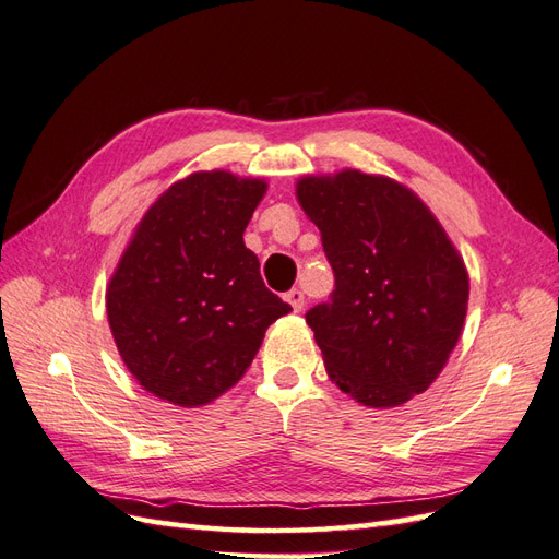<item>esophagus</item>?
Returning a JSON list of instances; mask_svg holds the SVG:
<instances>
[{
  "mask_svg": "<svg viewBox=\"0 0 559 559\" xmlns=\"http://www.w3.org/2000/svg\"><path fill=\"white\" fill-rule=\"evenodd\" d=\"M284 300L289 302V306L294 308V312H300L302 310V302H306V296H302L300 289H292V292H286Z\"/></svg>",
  "mask_w": 559,
  "mask_h": 559,
  "instance_id": "34e87169",
  "label": "esophagus"
}]
</instances>
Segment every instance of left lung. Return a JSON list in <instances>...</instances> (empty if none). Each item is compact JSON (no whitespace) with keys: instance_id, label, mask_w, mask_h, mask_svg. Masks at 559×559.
I'll list each match as a JSON object with an SVG mask.
<instances>
[{"instance_id":"obj_1","label":"left lung","mask_w":559,"mask_h":559,"mask_svg":"<svg viewBox=\"0 0 559 559\" xmlns=\"http://www.w3.org/2000/svg\"><path fill=\"white\" fill-rule=\"evenodd\" d=\"M333 267L329 302L306 319L329 378L370 408L427 392L464 329L466 265L403 183L343 170L296 183Z\"/></svg>"}]
</instances>
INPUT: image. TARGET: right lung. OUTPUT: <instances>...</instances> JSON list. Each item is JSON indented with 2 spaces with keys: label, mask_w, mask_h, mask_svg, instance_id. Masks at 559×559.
<instances>
[{
  "label": "right lung",
  "mask_w": 559,
  "mask_h": 559,
  "mask_svg": "<svg viewBox=\"0 0 559 559\" xmlns=\"http://www.w3.org/2000/svg\"><path fill=\"white\" fill-rule=\"evenodd\" d=\"M265 189L226 170L193 173L134 230L107 286V317L148 394L181 408L212 403L245 376L265 329L292 312L242 240Z\"/></svg>",
  "instance_id": "right-lung-1"
}]
</instances>
